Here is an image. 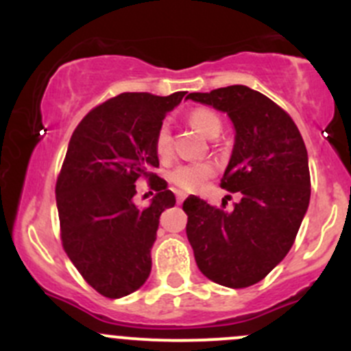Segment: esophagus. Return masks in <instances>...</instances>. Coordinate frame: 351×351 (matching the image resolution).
Wrapping results in <instances>:
<instances>
[{
    "instance_id": "34e87169",
    "label": "esophagus",
    "mask_w": 351,
    "mask_h": 351,
    "mask_svg": "<svg viewBox=\"0 0 351 351\" xmlns=\"http://www.w3.org/2000/svg\"><path fill=\"white\" fill-rule=\"evenodd\" d=\"M185 198H186L185 192H176V202H178V204H183V200H185Z\"/></svg>"
}]
</instances>
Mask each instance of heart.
Instances as JSON below:
<instances>
[{"instance_id": "heart-1", "label": "heart", "mask_w": 351, "mask_h": 351, "mask_svg": "<svg viewBox=\"0 0 351 351\" xmlns=\"http://www.w3.org/2000/svg\"><path fill=\"white\" fill-rule=\"evenodd\" d=\"M190 123L195 127V130L202 134V136L207 137L212 130L221 129V120L215 115L214 112L207 108H197L193 112H190L189 115ZM154 147L156 153L159 158H166L171 151V132H169L168 123H162L159 125L158 132H156L154 139ZM214 173V166L207 161L200 162H186V165H178L176 168H173L169 171L168 178L173 185H176L182 190H195L204 180H207L208 176Z\"/></svg>"}]
</instances>
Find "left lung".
I'll list each match as a JSON object with an SVG mask.
<instances>
[{"label": "left lung", "mask_w": 351, "mask_h": 351, "mask_svg": "<svg viewBox=\"0 0 351 351\" xmlns=\"http://www.w3.org/2000/svg\"><path fill=\"white\" fill-rule=\"evenodd\" d=\"M186 98L228 113L234 146L221 185L241 193L231 212L195 195L185 200L197 267L219 285L258 284L289 253L309 207L306 144L284 110L243 84Z\"/></svg>", "instance_id": "left-lung-1"}]
</instances>
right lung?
I'll return each instance as SVG.
<instances>
[{
    "label": "right lung",
    "mask_w": 351,
    "mask_h": 351,
    "mask_svg": "<svg viewBox=\"0 0 351 351\" xmlns=\"http://www.w3.org/2000/svg\"><path fill=\"white\" fill-rule=\"evenodd\" d=\"M186 91L169 97L122 93L93 108L73 132L56 185L64 251L101 295L136 292L151 274L159 215L176 204L168 183L151 173L162 119ZM144 176L158 192L146 209L133 202Z\"/></svg>",
    "instance_id": "1"
}]
</instances>
